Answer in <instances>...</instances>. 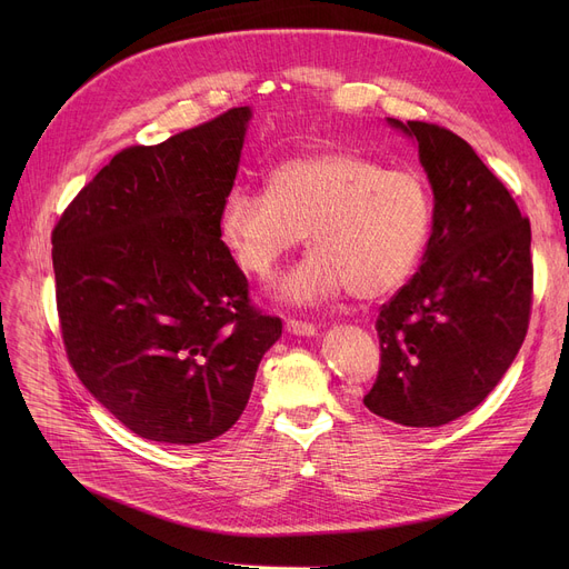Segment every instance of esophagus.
Here are the masks:
<instances>
[{
  "label": "esophagus",
  "mask_w": 569,
  "mask_h": 569,
  "mask_svg": "<svg viewBox=\"0 0 569 569\" xmlns=\"http://www.w3.org/2000/svg\"><path fill=\"white\" fill-rule=\"evenodd\" d=\"M286 330H288L290 335H297V337H311V335H316V325H313V322H307V320L288 318V320H286Z\"/></svg>",
  "instance_id": "esophagus-1"
}]
</instances>
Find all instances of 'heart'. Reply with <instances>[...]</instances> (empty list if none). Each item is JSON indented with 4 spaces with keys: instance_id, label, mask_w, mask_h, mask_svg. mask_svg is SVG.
<instances>
[{
    "instance_id": "heart-1",
    "label": "heart",
    "mask_w": 569,
    "mask_h": 569,
    "mask_svg": "<svg viewBox=\"0 0 569 569\" xmlns=\"http://www.w3.org/2000/svg\"><path fill=\"white\" fill-rule=\"evenodd\" d=\"M433 226L427 177L380 159L325 149L286 159L264 191L234 187L219 209V237L247 277L274 272L307 234L311 251L279 281L290 305H313L343 288L357 300L399 290L420 264Z\"/></svg>"
}]
</instances>
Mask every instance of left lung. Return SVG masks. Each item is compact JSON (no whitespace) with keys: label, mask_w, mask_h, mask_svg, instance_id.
Listing matches in <instances>:
<instances>
[{"label":"left lung","mask_w":569,"mask_h":569,"mask_svg":"<svg viewBox=\"0 0 569 569\" xmlns=\"http://www.w3.org/2000/svg\"><path fill=\"white\" fill-rule=\"evenodd\" d=\"M390 124L420 147L433 226L417 274L380 307V369L365 406L401 427H442L487 399L526 339L530 221L463 138Z\"/></svg>","instance_id":"1"}]
</instances>
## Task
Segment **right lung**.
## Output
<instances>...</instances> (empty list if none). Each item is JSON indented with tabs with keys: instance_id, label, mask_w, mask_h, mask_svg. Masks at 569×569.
<instances>
[{
	"instance_id": "1",
	"label": "right lung",
	"mask_w": 569,
	"mask_h": 569,
	"mask_svg": "<svg viewBox=\"0 0 569 569\" xmlns=\"http://www.w3.org/2000/svg\"><path fill=\"white\" fill-rule=\"evenodd\" d=\"M251 110L114 154L52 230L59 330L89 392L133 433L207 442L244 412L281 318L262 313L217 219Z\"/></svg>"
}]
</instances>
